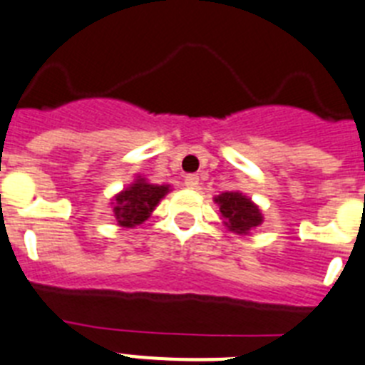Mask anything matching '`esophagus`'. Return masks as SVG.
<instances>
[{"mask_svg":"<svg viewBox=\"0 0 365 365\" xmlns=\"http://www.w3.org/2000/svg\"><path fill=\"white\" fill-rule=\"evenodd\" d=\"M198 182H200V180H198V176H195V174H189V176H185V187L187 189H196V187H198Z\"/></svg>","mask_w":365,"mask_h":365,"instance_id":"1","label":"esophagus"}]
</instances>
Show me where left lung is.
Returning a JSON list of instances; mask_svg holds the SVG:
<instances>
[{
	"label": "left lung",
	"instance_id": "obj_1",
	"mask_svg": "<svg viewBox=\"0 0 365 365\" xmlns=\"http://www.w3.org/2000/svg\"><path fill=\"white\" fill-rule=\"evenodd\" d=\"M215 204L220 209L222 224L237 235H250L264 220L261 207L240 191L222 192L215 196Z\"/></svg>",
	"mask_w": 365,
	"mask_h": 365
}]
</instances>
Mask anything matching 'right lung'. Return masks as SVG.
Instances as JSON below:
<instances>
[{
  "label": "right lung",
  "instance_id": "add662e5",
  "mask_svg": "<svg viewBox=\"0 0 365 365\" xmlns=\"http://www.w3.org/2000/svg\"><path fill=\"white\" fill-rule=\"evenodd\" d=\"M169 192L170 185L150 183L145 176L138 174L134 182L117 192L110 202L117 226L126 227V230L141 226Z\"/></svg>",
  "mask_w": 365,
  "mask_h": 365
}]
</instances>
